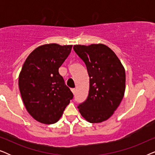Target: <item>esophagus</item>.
Returning a JSON list of instances; mask_svg holds the SVG:
<instances>
[{"label":"esophagus","instance_id":"1","mask_svg":"<svg viewBox=\"0 0 155 155\" xmlns=\"http://www.w3.org/2000/svg\"><path fill=\"white\" fill-rule=\"evenodd\" d=\"M71 91H72V92H73V94H75V89H71Z\"/></svg>","mask_w":155,"mask_h":155}]
</instances>
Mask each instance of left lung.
Listing matches in <instances>:
<instances>
[{"label": "left lung", "mask_w": 155, "mask_h": 155, "mask_svg": "<svg viewBox=\"0 0 155 155\" xmlns=\"http://www.w3.org/2000/svg\"><path fill=\"white\" fill-rule=\"evenodd\" d=\"M74 51L85 63L90 77L87 98L78 108L88 122L107 120L124 98L126 72L115 53L103 44L75 45Z\"/></svg>", "instance_id": "1"}]
</instances>
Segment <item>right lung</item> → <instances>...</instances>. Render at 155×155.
<instances>
[{"label": "right lung", "mask_w": 155, "mask_h": 155, "mask_svg": "<svg viewBox=\"0 0 155 155\" xmlns=\"http://www.w3.org/2000/svg\"><path fill=\"white\" fill-rule=\"evenodd\" d=\"M72 47L58 44L39 46L27 57L19 75V89L25 108L41 124L58 121L73 97L58 73Z\"/></svg>", "instance_id": "1"}]
</instances>
